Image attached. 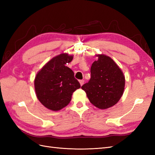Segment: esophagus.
Here are the masks:
<instances>
[{
	"instance_id": "34e87169",
	"label": "esophagus",
	"mask_w": 155,
	"mask_h": 155,
	"mask_svg": "<svg viewBox=\"0 0 155 155\" xmlns=\"http://www.w3.org/2000/svg\"><path fill=\"white\" fill-rule=\"evenodd\" d=\"M84 80H80V81H79V83H80L81 86H82V85H83V84H84Z\"/></svg>"
}]
</instances>
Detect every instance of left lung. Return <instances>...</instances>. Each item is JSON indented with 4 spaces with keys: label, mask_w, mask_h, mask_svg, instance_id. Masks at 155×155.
Returning <instances> with one entry per match:
<instances>
[{
    "label": "left lung",
    "mask_w": 155,
    "mask_h": 155,
    "mask_svg": "<svg viewBox=\"0 0 155 155\" xmlns=\"http://www.w3.org/2000/svg\"><path fill=\"white\" fill-rule=\"evenodd\" d=\"M96 56L98 60L92 64L91 79L81 88L94 107L103 110L119 101L124 93L125 77L110 57L103 54Z\"/></svg>",
    "instance_id": "1"
}]
</instances>
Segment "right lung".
<instances>
[{
  "mask_svg": "<svg viewBox=\"0 0 155 155\" xmlns=\"http://www.w3.org/2000/svg\"><path fill=\"white\" fill-rule=\"evenodd\" d=\"M72 58L73 55L61 53L51 59L36 74V95L49 110L58 111L67 107L72 93L81 87L73 71L65 66Z\"/></svg>",
  "mask_w": 155,
  "mask_h": 155,
  "instance_id": "1",
  "label": "right lung"
}]
</instances>
